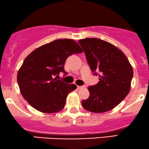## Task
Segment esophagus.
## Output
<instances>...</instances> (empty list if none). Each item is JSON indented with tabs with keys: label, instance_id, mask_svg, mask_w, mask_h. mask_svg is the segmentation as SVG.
I'll list each match as a JSON object with an SVG mask.
<instances>
[{
	"label": "esophagus",
	"instance_id": "obj_1",
	"mask_svg": "<svg viewBox=\"0 0 149 149\" xmlns=\"http://www.w3.org/2000/svg\"><path fill=\"white\" fill-rule=\"evenodd\" d=\"M84 86H77V88L78 89H81V88H84Z\"/></svg>",
	"mask_w": 149,
	"mask_h": 149
}]
</instances>
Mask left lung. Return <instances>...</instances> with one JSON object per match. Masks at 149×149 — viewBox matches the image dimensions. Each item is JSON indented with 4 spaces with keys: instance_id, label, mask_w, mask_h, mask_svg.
<instances>
[{
    "instance_id": "obj_1",
    "label": "left lung",
    "mask_w": 149,
    "mask_h": 149,
    "mask_svg": "<svg viewBox=\"0 0 149 149\" xmlns=\"http://www.w3.org/2000/svg\"><path fill=\"white\" fill-rule=\"evenodd\" d=\"M79 43L91 71L100 77L97 84L88 88L90 95L82 100V106L94 113L110 111L130 91L132 66L126 56L111 43L97 38L81 39Z\"/></svg>"
}]
</instances>
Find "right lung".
I'll return each mask as SVG.
<instances>
[{"label":"right lung","instance_id":"right-lung-1","mask_svg":"<svg viewBox=\"0 0 149 149\" xmlns=\"http://www.w3.org/2000/svg\"><path fill=\"white\" fill-rule=\"evenodd\" d=\"M81 52V47L70 39L54 40L31 52L17 74L23 97L41 112L52 113L62 110L68 95L76 89L77 86L54 77L60 72L67 75L64 69L66 59Z\"/></svg>","mask_w":149,"mask_h":149}]
</instances>
